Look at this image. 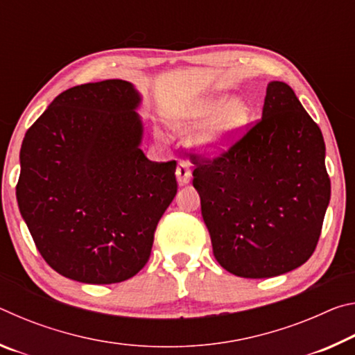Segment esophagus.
Wrapping results in <instances>:
<instances>
[{
    "label": "esophagus",
    "mask_w": 355,
    "mask_h": 355,
    "mask_svg": "<svg viewBox=\"0 0 355 355\" xmlns=\"http://www.w3.org/2000/svg\"><path fill=\"white\" fill-rule=\"evenodd\" d=\"M175 175H177V182H178V184H188V183L191 182L192 172H191V167H189V164L186 163V161H180L178 166H177Z\"/></svg>",
    "instance_id": "1"
}]
</instances>
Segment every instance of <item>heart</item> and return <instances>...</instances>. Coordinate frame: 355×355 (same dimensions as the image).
Instances as JSON below:
<instances>
[{
    "label": "heart",
    "instance_id": "b5f03b06",
    "mask_svg": "<svg viewBox=\"0 0 355 355\" xmlns=\"http://www.w3.org/2000/svg\"><path fill=\"white\" fill-rule=\"evenodd\" d=\"M252 107L227 92L188 98L166 114L169 128L191 136L189 144L203 156H219L241 141L249 128Z\"/></svg>",
    "mask_w": 355,
    "mask_h": 355
}]
</instances>
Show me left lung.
<instances>
[{
	"label": "left lung",
	"instance_id": "1",
	"mask_svg": "<svg viewBox=\"0 0 355 355\" xmlns=\"http://www.w3.org/2000/svg\"><path fill=\"white\" fill-rule=\"evenodd\" d=\"M192 184L222 268L244 279L290 272L309 260L330 200L322 133L286 83L271 81L261 120Z\"/></svg>",
	"mask_w": 355,
	"mask_h": 355
}]
</instances>
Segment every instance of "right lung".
<instances>
[{
  "label": "right lung",
  "instance_id": "obj_1",
  "mask_svg": "<svg viewBox=\"0 0 355 355\" xmlns=\"http://www.w3.org/2000/svg\"><path fill=\"white\" fill-rule=\"evenodd\" d=\"M141 103L128 81L81 84L26 131L17 202L40 255L64 277L119 284L148 261L177 194V163L144 155Z\"/></svg>",
  "mask_w": 355,
  "mask_h": 355
}]
</instances>
